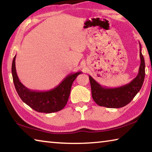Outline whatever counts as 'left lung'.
<instances>
[{
  "mask_svg": "<svg viewBox=\"0 0 152 152\" xmlns=\"http://www.w3.org/2000/svg\"><path fill=\"white\" fill-rule=\"evenodd\" d=\"M140 47L141 63L139 72L137 76L129 84L117 88H107L102 86L89 75L92 99L98 105L107 108L125 107L140 92L145 78V61L141 53L140 43Z\"/></svg>",
  "mask_w": 152,
  "mask_h": 152,
  "instance_id": "left-lung-1",
  "label": "left lung"
}]
</instances>
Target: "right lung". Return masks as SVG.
Returning a JSON list of instances; mask_svg holds the SVG:
<instances>
[{
	"label": "right lung",
	"instance_id": "add662e5",
	"mask_svg": "<svg viewBox=\"0 0 152 152\" xmlns=\"http://www.w3.org/2000/svg\"><path fill=\"white\" fill-rule=\"evenodd\" d=\"M15 56L12 63V75L15 89L25 104L39 113H51L63 109L70 96L73 82L81 72L72 73L54 88L47 91H32L25 87L18 78Z\"/></svg>",
	"mask_w": 152,
	"mask_h": 152
}]
</instances>
